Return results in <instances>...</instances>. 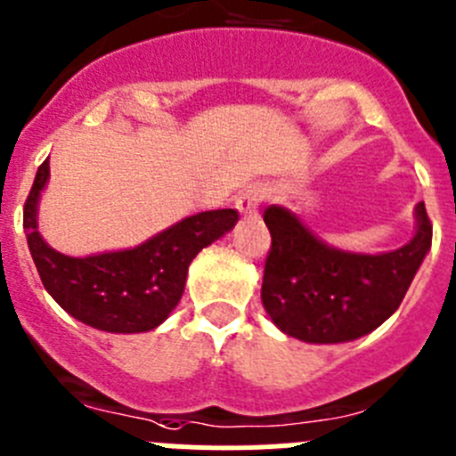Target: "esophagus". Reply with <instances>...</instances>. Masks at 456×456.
<instances>
[{"instance_id": "esophagus-1", "label": "esophagus", "mask_w": 456, "mask_h": 456, "mask_svg": "<svg viewBox=\"0 0 456 456\" xmlns=\"http://www.w3.org/2000/svg\"><path fill=\"white\" fill-rule=\"evenodd\" d=\"M261 198H264V195H261L258 188H248L245 192H240L236 198V208L240 211V216H252V213H256Z\"/></svg>"}]
</instances>
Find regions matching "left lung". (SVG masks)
<instances>
[{
    "mask_svg": "<svg viewBox=\"0 0 456 456\" xmlns=\"http://www.w3.org/2000/svg\"><path fill=\"white\" fill-rule=\"evenodd\" d=\"M273 236L261 302L284 334L305 343H347L391 318L432 248L425 204L416 207V233L384 254L346 252L320 240L284 207H268Z\"/></svg>",
    "mask_w": 456,
    "mask_h": 456,
    "instance_id": "obj_1",
    "label": "left lung"
}]
</instances>
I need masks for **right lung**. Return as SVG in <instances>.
Segmentation results:
<instances>
[{"label":"right lung","instance_id":"right-lung-1","mask_svg":"<svg viewBox=\"0 0 456 456\" xmlns=\"http://www.w3.org/2000/svg\"><path fill=\"white\" fill-rule=\"evenodd\" d=\"M47 179L49 159H45L24 202L28 252L45 290L72 318L110 334H141L161 325L182 299L192 258L238 223L233 208L204 211L138 248L68 256L49 248L38 232V200Z\"/></svg>","mask_w":456,"mask_h":456}]
</instances>
